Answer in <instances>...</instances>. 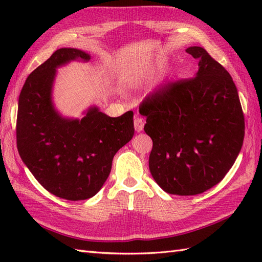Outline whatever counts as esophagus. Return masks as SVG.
<instances>
[{
    "label": "esophagus",
    "mask_w": 262,
    "mask_h": 262,
    "mask_svg": "<svg viewBox=\"0 0 262 262\" xmlns=\"http://www.w3.org/2000/svg\"><path fill=\"white\" fill-rule=\"evenodd\" d=\"M134 127H135V130H136L137 133H140V132L143 130V128H144V120H143L142 117L137 116V115L135 116V118H134Z\"/></svg>",
    "instance_id": "34e87169"
}]
</instances>
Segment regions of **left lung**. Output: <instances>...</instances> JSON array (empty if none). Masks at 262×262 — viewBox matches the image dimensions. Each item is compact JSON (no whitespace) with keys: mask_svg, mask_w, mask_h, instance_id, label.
I'll return each mask as SVG.
<instances>
[{"mask_svg":"<svg viewBox=\"0 0 262 262\" xmlns=\"http://www.w3.org/2000/svg\"><path fill=\"white\" fill-rule=\"evenodd\" d=\"M194 77L168 83L142 102L144 130L152 138L148 166L165 192L202 193L223 180L241 151L244 116L236 86L203 47Z\"/></svg>","mask_w":262,"mask_h":262,"instance_id":"1","label":"left lung"}]
</instances>
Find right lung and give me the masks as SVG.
<instances>
[{"label":"right lung","mask_w":262,"mask_h":262,"mask_svg":"<svg viewBox=\"0 0 262 262\" xmlns=\"http://www.w3.org/2000/svg\"><path fill=\"white\" fill-rule=\"evenodd\" d=\"M89 59L80 49H57L28 76L18 102L16 146L22 161L47 191L73 202L102 188L115 154L134 136L133 111L114 118L93 105L74 119L55 109L56 69Z\"/></svg>","instance_id":"right-lung-1"}]
</instances>
